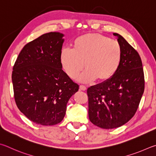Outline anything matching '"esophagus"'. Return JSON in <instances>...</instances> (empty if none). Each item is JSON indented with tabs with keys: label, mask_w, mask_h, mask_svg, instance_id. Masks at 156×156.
<instances>
[{
	"label": "esophagus",
	"mask_w": 156,
	"mask_h": 156,
	"mask_svg": "<svg viewBox=\"0 0 156 156\" xmlns=\"http://www.w3.org/2000/svg\"><path fill=\"white\" fill-rule=\"evenodd\" d=\"M80 89L81 90H83V91H85L87 89L86 87L85 86H83V85H80Z\"/></svg>",
	"instance_id": "esophagus-1"
}]
</instances>
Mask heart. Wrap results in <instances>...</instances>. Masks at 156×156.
Wrapping results in <instances>:
<instances>
[{"mask_svg":"<svg viewBox=\"0 0 156 156\" xmlns=\"http://www.w3.org/2000/svg\"><path fill=\"white\" fill-rule=\"evenodd\" d=\"M122 48L117 40L98 34H88L79 37L74 48L66 46L60 53V62L65 73L75 79L86 70L79 80L89 83L98 80L104 82L115 75L121 64Z\"/></svg>","mask_w":156,"mask_h":156,"instance_id":"heart-1","label":"heart"}]
</instances>
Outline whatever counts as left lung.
<instances>
[{"instance_id": "8db88e82", "label": "left lung", "mask_w": 156, "mask_h": 156, "mask_svg": "<svg viewBox=\"0 0 156 156\" xmlns=\"http://www.w3.org/2000/svg\"><path fill=\"white\" fill-rule=\"evenodd\" d=\"M122 48L117 72L110 80L87 90L89 119L103 129L122 126L134 116L144 90L141 58L137 51L116 33Z\"/></svg>"}]
</instances>
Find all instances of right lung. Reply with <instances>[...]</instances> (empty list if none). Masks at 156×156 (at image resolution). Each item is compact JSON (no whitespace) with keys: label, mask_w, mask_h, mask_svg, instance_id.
<instances>
[{"label":"right lung","mask_w":156,"mask_h":156,"mask_svg":"<svg viewBox=\"0 0 156 156\" xmlns=\"http://www.w3.org/2000/svg\"><path fill=\"white\" fill-rule=\"evenodd\" d=\"M63 36L59 32H50L27 43L13 67L16 105L36 124L54 125L61 122L68 100L79 90L78 84L62 69Z\"/></svg>","instance_id":"add662e5"}]
</instances>
